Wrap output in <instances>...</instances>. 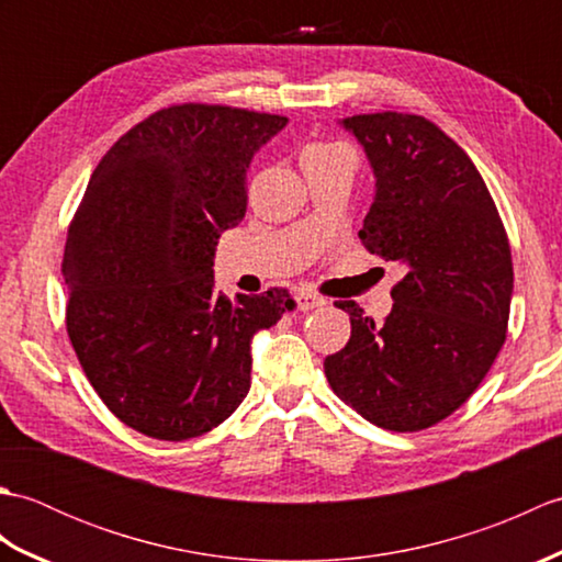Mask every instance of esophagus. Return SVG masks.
I'll list each match as a JSON object with an SVG mask.
<instances>
[{
	"mask_svg": "<svg viewBox=\"0 0 562 562\" xmlns=\"http://www.w3.org/2000/svg\"><path fill=\"white\" fill-rule=\"evenodd\" d=\"M296 306H300V312H312V308H321L326 306V300L316 292H296Z\"/></svg>",
	"mask_w": 562,
	"mask_h": 562,
	"instance_id": "1",
	"label": "esophagus"
}]
</instances>
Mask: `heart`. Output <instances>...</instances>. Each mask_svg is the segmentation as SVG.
<instances>
[{
    "label": "heart",
    "mask_w": 562,
    "mask_h": 562,
    "mask_svg": "<svg viewBox=\"0 0 562 562\" xmlns=\"http://www.w3.org/2000/svg\"><path fill=\"white\" fill-rule=\"evenodd\" d=\"M340 149H342L340 145H308L302 151V157H314V154H330V151H340Z\"/></svg>",
    "instance_id": "obj_1"
}]
</instances>
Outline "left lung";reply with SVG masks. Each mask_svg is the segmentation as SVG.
Here are the masks:
<instances>
[{
    "label": "left lung",
    "instance_id": "1",
    "mask_svg": "<svg viewBox=\"0 0 562 562\" xmlns=\"http://www.w3.org/2000/svg\"><path fill=\"white\" fill-rule=\"evenodd\" d=\"M342 127L376 176L362 244L405 274L379 326L336 302L352 333L326 357V379L364 420L417 432L461 408L503 348L515 284L507 232L469 154L427 117L384 111Z\"/></svg>",
    "mask_w": 562,
    "mask_h": 562
}]
</instances>
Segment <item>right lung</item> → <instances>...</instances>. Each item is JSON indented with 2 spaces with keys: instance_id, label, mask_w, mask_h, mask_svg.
I'll return each instance as SVG.
<instances>
[{
  "instance_id": "right-lung-1",
  "label": "right lung",
  "mask_w": 562,
  "mask_h": 562,
  "mask_svg": "<svg viewBox=\"0 0 562 562\" xmlns=\"http://www.w3.org/2000/svg\"><path fill=\"white\" fill-rule=\"evenodd\" d=\"M288 125L232 105L151 113L103 154L69 224L67 336L109 411L183 441L229 417L250 389V338L288 290L214 296L212 258L246 214L254 154Z\"/></svg>"
}]
</instances>
